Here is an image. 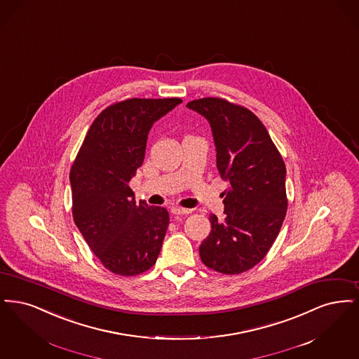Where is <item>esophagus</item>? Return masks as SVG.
Here are the masks:
<instances>
[{"mask_svg":"<svg viewBox=\"0 0 359 359\" xmlns=\"http://www.w3.org/2000/svg\"><path fill=\"white\" fill-rule=\"evenodd\" d=\"M172 215H180V216H184V215H189V213H190V209L180 208V206H172Z\"/></svg>","mask_w":359,"mask_h":359,"instance_id":"esophagus-1","label":"esophagus"}]
</instances>
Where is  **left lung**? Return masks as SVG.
<instances>
[{
    "instance_id": "obj_1",
    "label": "left lung",
    "mask_w": 359,
    "mask_h": 359,
    "mask_svg": "<svg viewBox=\"0 0 359 359\" xmlns=\"http://www.w3.org/2000/svg\"><path fill=\"white\" fill-rule=\"evenodd\" d=\"M209 122L225 219L210 216L212 231L200 245L203 264L225 275L241 273L264 259L287 213L285 165L264 125L250 109L219 97L187 104Z\"/></svg>"
}]
</instances>
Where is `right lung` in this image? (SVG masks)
Instances as JSON below:
<instances>
[{"instance_id": "right-lung-1", "label": "right lung", "mask_w": 359, "mask_h": 359, "mask_svg": "<svg viewBox=\"0 0 359 359\" xmlns=\"http://www.w3.org/2000/svg\"><path fill=\"white\" fill-rule=\"evenodd\" d=\"M180 103L178 97H134L109 106L90 127L72 165L74 221L100 263L116 275H140L161 252L169 213L135 203L128 182L143 163L151 127Z\"/></svg>"}]
</instances>
